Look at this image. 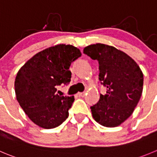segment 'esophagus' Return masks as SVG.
Masks as SVG:
<instances>
[{"instance_id":"1","label":"esophagus","mask_w":157,"mask_h":157,"mask_svg":"<svg viewBox=\"0 0 157 157\" xmlns=\"http://www.w3.org/2000/svg\"><path fill=\"white\" fill-rule=\"evenodd\" d=\"M78 95L80 97H84L86 95V92H78Z\"/></svg>"}]
</instances>
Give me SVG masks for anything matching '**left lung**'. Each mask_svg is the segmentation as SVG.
<instances>
[{
    "mask_svg": "<svg viewBox=\"0 0 157 157\" xmlns=\"http://www.w3.org/2000/svg\"><path fill=\"white\" fill-rule=\"evenodd\" d=\"M84 53L99 64V80L107 88L90 107L93 119L105 127H116L133 113L143 92V74L127 54L113 46L97 43Z\"/></svg>",
    "mask_w": 157,
    "mask_h": 157,
    "instance_id": "8db88e82",
    "label": "left lung"
}]
</instances>
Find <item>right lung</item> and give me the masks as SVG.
<instances>
[{
    "label": "right lung",
    "instance_id": "1",
    "mask_svg": "<svg viewBox=\"0 0 157 157\" xmlns=\"http://www.w3.org/2000/svg\"><path fill=\"white\" fill-rule=\"evenodd\" d=\"M81 55L79 49L71 44H57L37 53L17 71L16 98L39 127L53 129L68 117L74 96H60L56 86L70 82V65Z\"/></svg>",
    "mask_w": 157,
    "mask_h": 157
}]
</instances>
